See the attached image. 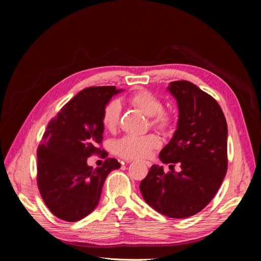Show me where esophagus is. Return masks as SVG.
<instances>
[{"label":"esophagus","instance_id":"34e87169","mask_svg":"<svg viewBox=\"0 0 261 261\" xmlns=\"http://www.w3.org/2000/svg\"><path fill=\"white\" fill-rule=\"evenodd\" d=\"M126 162H132V161H129V160H128V161H126ZM145 164L147 165V167H148V168H150V167H151V162H149V161H145Z\"/></svg>","mask_w":261,"mask_h":261}]
</instances>
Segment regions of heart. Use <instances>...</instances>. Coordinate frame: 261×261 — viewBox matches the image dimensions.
Here are the masks:
<instances>
[{
    "instance_id": "obj_1",
    "label": "heart",
    "mask_w": 261,
    "mask_h": 261,
    "mask_svg": "<svg viewBox=\"0 0 261 261\" xmlns=\"http://www.w3.org/2000/svg\"><path fill=\"white\" fill-rule=\"evenodd\" d=\"M128 102L138 109L141 113L151 117V125L161 130H167L172 125V116L163 111L162 101L155 94L147 90H139L130 94ZM122 106L120 101L112 100L105 108L102 114V123L108 130H114L120 122ZM160 139L149 134L144 136L126 135L118 139L114 150L116 154L124 159H145L152 153L154 149L160 147Z\"/></svg>"
}]
</instances>
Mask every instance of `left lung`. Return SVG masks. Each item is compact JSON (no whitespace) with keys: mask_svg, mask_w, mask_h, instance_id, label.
I'll return each mask as SVG.
<instances>
[{"mask_svg":"<svg viewBox=\"0 0 261 261\" xmlns=\"http://www.w3.org/2000/svg\"><path fill=\"white\" fill-rule=\"evenodd\" d=\"M178 108L177 128L159 154L170 172L153 164L140 181L145 201L161 215L183 219L216 196L227 170V125L218 102L193 83H170ZM177 163L180 171H174Z\"/></svg>","mask_w":261,"mask_h":261,"instance_id":"obj_1","label":"left lung"}]
</instances>
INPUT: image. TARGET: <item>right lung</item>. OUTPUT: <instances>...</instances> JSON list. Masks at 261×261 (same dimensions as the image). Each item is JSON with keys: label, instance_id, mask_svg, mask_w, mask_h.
I'll use <instances>...</instances> for the list:
<instances>
[{"label": "right lung", "instance_id": "right-lung-1", "mask_svg": "<svg viewBox=\"0 0 261 261\" xmlns=\"http://www.w3.org/2000/svg\"><path fill=\"white\" fill-rule=\"evenodd\" d=\"M122 91L114 86L86 88L48 124L37 151V179L46 207L61 220L75 222L91 213L107 176L121 168L116 159L108 158L102 167L93 169L87 159L101 152L102 114L111 98Z\"/></svg>", "mask_w": 261, "mask_h": 261}]
</instances>
